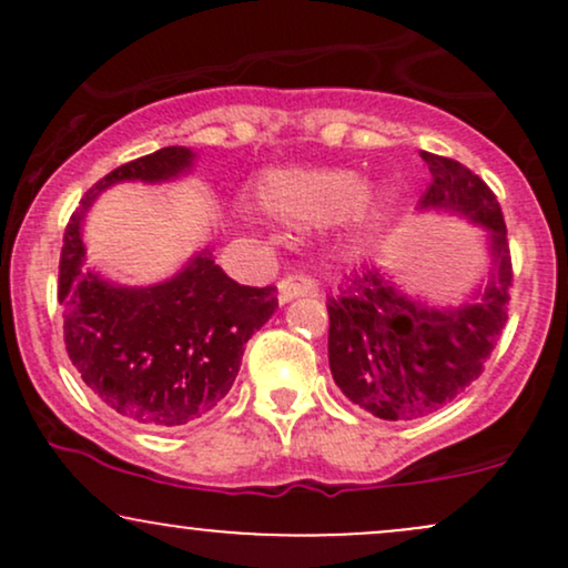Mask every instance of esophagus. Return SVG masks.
Masks as SVG:
<instances>
[{
  "instance_id": "obj_1",
  "label": "esophagus",
  "mask_w": 568,
  "mask_h": 568,
  "mask_svg": "<svg viewBox=\"0 0 568 568\" xmlns=\"http://www.w3.org/2000/svg\"><path fill=\"white\" fill-rule=\"evenodd\" d=\"M277 291H280V302H291V298H298V296H312V293H317V283L312 277H304V275H291V277H283L277 283Z\"/></svg>"
}]
</instances>
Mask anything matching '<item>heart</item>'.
Masks as SVG:
<instances>
[{
    "label": "heart",
    "mask_w": 568,
    "mask_h": 568,
    "mask_svg": "<svg viewBox=\"0 0 568 568\" xmlns=\"http://www.w3.org/2000/svg\"><path fill=\"white\" fill-rule=\"evenodd\" d=\"M368 197V184L349 171H280L264 175L258 202L291 226H325L352 216Z\"/></svg>",
    "instance_id": "b5f03b06"
}]
</instances>
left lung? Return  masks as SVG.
I'll use <instances>...</instances> for the list:
<instances>
[{
	"instance_id": "left-lung-1",
	"label": "left lung",
	"mask_w": 568,
	"mask_h": 568,
	"mask_svg": "<svg viewBox=\"0 0 568 568\" xmlns=\"http://www.w3.org/2000/svg\"><path fill=\"white\" fill-rule=\"evenodd\" d=\"M429 181L422 211H448L488 232L491 277L473 302L427 306L395 288L379 266H361L328 298V363L355 406L387 422H410L452 403L484 374L507 323L513 262L494 192L470 168L422 152Z\"/></svg>"
}]
</instances>
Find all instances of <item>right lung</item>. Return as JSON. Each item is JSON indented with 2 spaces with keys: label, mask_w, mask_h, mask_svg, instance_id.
<instances>
[{
  "label": "right lung",
  "mask_w": 568,
  "mask_h": 568,
  "mask_svg": "<svg viewBox=\"0 0 568 568\" xmlns=\"http://www.w3.org/2000/svg\"><path fill=\"white\" fill-rule=\"evenodd\" d=\"M192 160V149L165 146L114 168L84 192L63 234L58 302L71 363L101 403L141 427H181L216 408L247 338L277 310L275 285L234 283L207 247L179 275L146 288L114 285L84 266L82 221L103 189L179 179Z\"/></svg>",
  "instance_id": "obj_1"
}]
</instances>
